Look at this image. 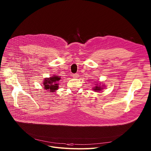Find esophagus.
Listing matches in <instances>:
<instances>
[{
    "instance_id": "esophagus-1",
    "label": "esophagus",
    "mask_w": 151,
    "mask_h": 151,
    "mask_svg": "<svg viewBox=\"0 0 151 151\" xmlns=\"http://www.w3.org/2000/svg\"><path fill=\"white\" fill-rule=\"evenodd\" d=\"M78 76H79V75H78V73L73 74V77L74 78H78Z\"/></svg>"
}]
</instances>
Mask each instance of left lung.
Segmentation results:
<instances>
[{"label":"left lung","instance_id":"8db88e82","mask_svg":"<svg viewBox=\"0 0 151 151\" xmlns=\"http://www.w3.org/2000/svg\"><path fill=\"white\" fill-rule=\"evenodd\" d=\"M93 89H94L93 90H95V91H100L101 89H102L100 86H96V88H94Z\"/></svg>","mask_w":151,"mask_h":151}]
</instances>
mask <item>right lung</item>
<instances>
[{
	"mask_svg": "<svg viewBox=\"0 0 151 151\" xmlns=\"http://www.w3.org/2000/svg\"><path fill=\"white\" fill-rule=\"evenodd\" d=\"M60 78L59 76L54 75L50 78H46L44 80L43 86L44 89L49 92H55L59 88V82L60 81Z\"/></svg>",
	"mask_w": 151,
	"mask_h": 151,
	"instance_id": "add662e5",
	"label": "right lung"
}]
</instances>
